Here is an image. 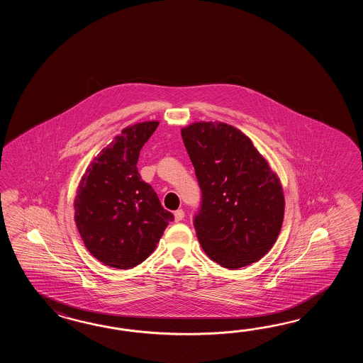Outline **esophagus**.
Returning <instances> with one entry per match:
<instances>
[{"label":"esophagus","mask_w":363,"mask_h":363,"mask_svg":"<svg viewBox=\"0 0 363 363\" xmlns=\"http://www.w3.org/2000/svg\"><path fill=\"white\" fill-rule=\"evenodd\" d=\"M174 216H175V222H180V220L184 219V211H183L182 208L177 210V211L174 213Z\"/></svg>","instance_id":"1"}]
</instances>
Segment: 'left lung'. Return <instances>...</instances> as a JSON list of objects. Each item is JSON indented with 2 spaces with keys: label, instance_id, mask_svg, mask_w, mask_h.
<instances>
[{
  "label": "left lung",
  "instance_id": "8db88e82",
  "mask_svg": "<svg viewBox=\"0 0 363 363\" xmlns=\"http://www.w3.org/2000/svg\"><path fill=\"white\" fill-rule=\"evenodd\" d=\"M182 138L202 191L194 218L210 259L236 270L267 255L284 218L278 175L245 133L222 122H194Z\"/></svg>",
  "mask_w": 363,
  "mask_h": 363
}]
</instances>
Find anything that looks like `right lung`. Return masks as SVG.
<instances>
[{
  "instance_id": "add662e5",
  "label": "right lung",
  "mask_w": 363,
  "mask_h": 363,
  "mask_svg": "<svg viewBox=\"0 0 363 363\" xmlns=\"http://www.w3.org/2000/svg\"><path fill=\"white\" fill-rule=\"evenodd\" d=\"M160 122L122 130L86 167L74 200L75 223L85 247L121 270L144 262L174 220L138 171L140 150Z\"/></svg>"
}]
</instances>
